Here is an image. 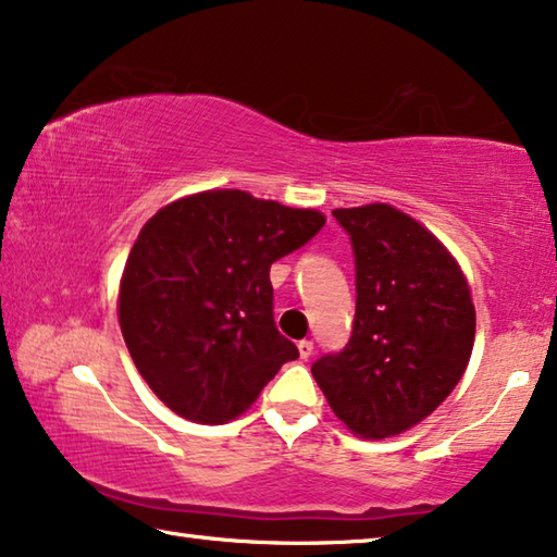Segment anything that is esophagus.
<instances>
[{
	"mask_svg": "<svg viewBox=\"0 0 557 557\" xmlns=\"http://www.w3.org/2000/svg\"><path fill=\"white\" fill-rule=\"evenodd\" d=\"M297 348H299V358H305V361H307L309 356L314 354V344H312V342H307V338H305V342H299V344H297Z\"/></svg>",
	"mask_w": 557,
	"mask_h": 557,
	"instance_id": "obj_1",
	"label": "esophagus"
}]
</instances>
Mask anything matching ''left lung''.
Returning <instances> with one entry per match:
<instances>
[{
    "mask_svg": "<svg viewBox=\"0 0 557 557\" xmlns=\"http://www.w3.org/2000/svg\"><path fill=\"white\" fill-rule=\"evenodd\" d=\"M332 213L351 238L356 317L348 344L314 361L312 375L354 435H400L467 371L476 332L467 277L435 235L388 203Z\"/></svg>",
    "mask_w": 557,
    "mask_h": 557,
    "instance_id": "obj_1",
    "label": "left lung"
}]
</instances>
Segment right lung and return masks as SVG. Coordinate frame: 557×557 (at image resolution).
<instances>
[{
  "label": "right lung",
  "mask_w": 557,
  "mask_h": 557,
  "mask_svg": "<svg viewBox=\"0 0 557 557\" xmlns=\"http://www.w3.org/2000/svg\"><path fill=\"white\" fill-rule=\"evenodd\" d=\"M312 209L238 188L164 206L139 231L117 317L132 361L176 414L221 425L250 408L297 346L272 314L270 265L322 231Z\"/></svg>",
  "instance_id": "add662e5"
}]
</instances>
